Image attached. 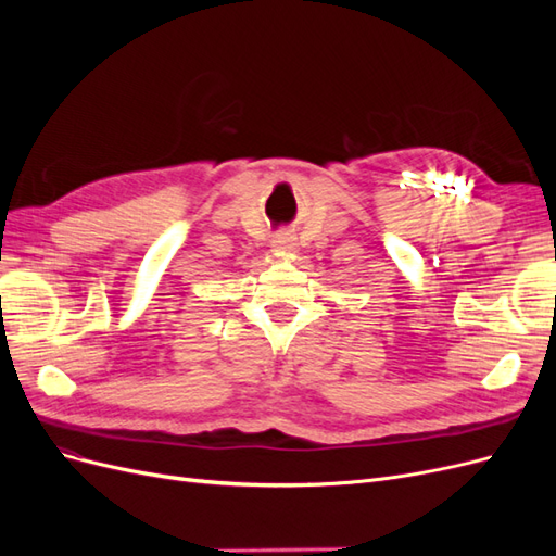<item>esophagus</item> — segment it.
<instances>
[{"mask_svg":"<svg viewBox=\"0 0 556 556\" xmlns=\"http://www.w3.org/2000/svg\"><path fill=\"white\" fill-rule=\"evenodd\" d=\"M274 248H280V250L294 248V233L288 231V229H280L274 237Z\"/></svg>","mask_w":556,"mask_h":556,"instance_id":"obj_1","label":"esophagus"}]
</instances>
